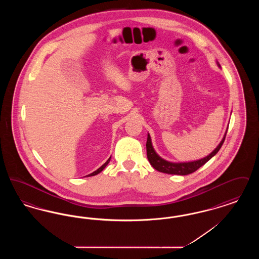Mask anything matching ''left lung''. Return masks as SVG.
<instances>
[{
  "mask_svg": "<svg viewBox=\"0 0 259 259\" xmlns=\"http://www.w3.org/2000/svg\"><path fill=\"white\" fill-rule=\"evenodd\" d=\"M219 66H220V64H219ZM226 133L223 137L221 144L208 156H206V157H204L200 160L184 162V163H172V162L164 160L163 158H161L160 156L155 152V150L152 148L151 139H150V136L148 134V141H147V145H146L147 146V155H148V161L151 164V166L159 172L171 174V175H181V176L189 175L191 172L197 171L201 166H203L205 163H207L212 156H214L219 152V150L222 148L223 142L225 140Z\"/></svg>",
  "mask_w": 259,
  "mask_h": 259,
  "instance_id": "8db88e82",
  "label": "left lung"
}]
</instances>
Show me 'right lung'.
Listing matches in <instances>:
<instances>
[{
	"mask_svg": "<svg viewBox=\"0 0 259 259\" xmlns=\"http://www.w3.org/2000/svg\"><path fill=\"white\" fill-rule=\"evenodd\" d=\"M110 160H111V157H110V158L107 160V162H106L104 165H102V166L99 168L98 170H96L95 172H91L90 175H88V176H87V177H92V176H95V175H97V174H99V172H102V171L105 169V167H106V166L109 164Z\"/></svg>",
	"mask_w": 259,
	"mask_h": 259,
	"instance_id": "obj_1",
	"label": "right lung"
}]
</instances>
